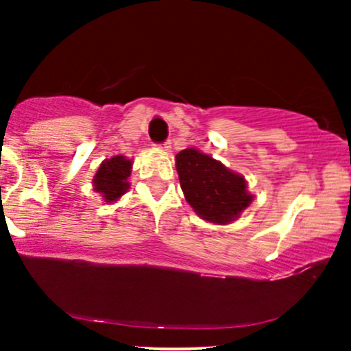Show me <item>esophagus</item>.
Here are the masks:
<instances>
[{
  "instance_id": "34e87169",
  "label": "esophagus",
  "mask_w": 351,
  "mask_h": 351,
  "mask_svg": "<svg viewBox=\"0 0 351 351\" xmlns=\"http://www.w3.org/2000/svg\"><path fill=\"white\" fill-rule=\"evenodd\" d=\"M160 150H163V152H170V150H171V143H170V142H165V143H162V145H160Z\"/></svg>"
}]
</instances>
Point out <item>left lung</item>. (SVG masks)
Wrapping results in <instances>:
<instances>
[{"mask_svg":"<svg viewBox=\"0 0 351 351\" xmlns=\"http://www.w3.org/2000/svg\"><path fill=\"white\" fill-rule=\"evenodd\" d=\"M181 189L189 206L204 221L228 224L237 219L252 203L247 183L213 156L196 148L181 150L175 156Z\"/></svg>","mask_w":351,"mask_h":351,"instance_id":"1","label":"left lung"}]
</instances>
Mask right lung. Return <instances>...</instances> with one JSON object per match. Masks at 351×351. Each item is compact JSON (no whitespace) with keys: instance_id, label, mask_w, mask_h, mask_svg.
<instances>
[{"instance_id":"obj_1","label":"right lung","mask_w":351,"mask_h":351,"mask_svg":"<svg viewBox=\"0 0 351 351\" xmlns=\"http://www.w3.org/2000/svg\"><path fill=\"white\" fill-rule=\"evenodd\" d=\"M130 173L132 160H127L122 155L104 160L92 180L94 191L100 193L106 203H114L130 188V183H128Z\"/></svg>"}]
</instances>
